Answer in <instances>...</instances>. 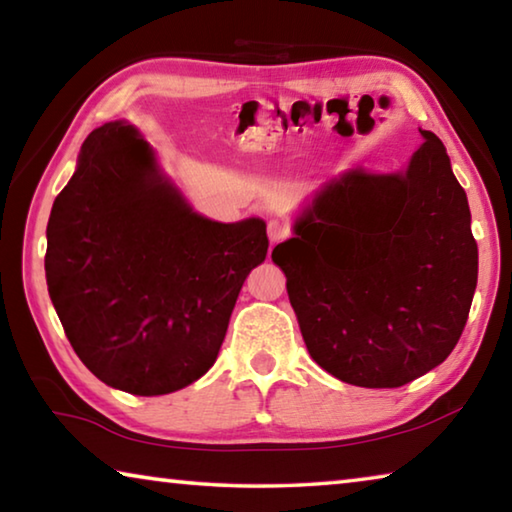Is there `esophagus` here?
Segmentation results:
<instances>
[{"label": "esophagus", "mask_w": 512, "mask_h": 512, "mask_svg": "<svg viewBox=\"0 0 512 512\" xmlns=\"http://www.w3.org/2000/svg\"><path fill=\"white\" fill-rule=\"evenodd\" d=\"M287 235H289V225H284L282 221H277V219L268 223V239H271L273 244L282 241Z\"/></svg>", "instance_id": "esophagus-1"}]
</instances>
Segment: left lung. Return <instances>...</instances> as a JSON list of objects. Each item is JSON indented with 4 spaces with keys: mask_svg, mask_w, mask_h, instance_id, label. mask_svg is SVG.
<instances>
[{
    "mask_svg": "<svg viewBox=\"0 0 512 512\" xmlns=\"http://www.w3.org/2000/svg\"><path fill=\"white\" fill-rule=\"evenodd\" d=\"M420 133L406 171L343 173L273 248L311 359L345 384L422 377L452 354L470 314V205L443 142Z\"/></svg>",
    "mask_w": 512,
    "mask_h": 512,
    "instance_id": "left-lung-1",
    "label": "left lung"
}]
</instances>
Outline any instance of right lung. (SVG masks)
<instances>
[{
    "label": "right lung",
    "instance_id": "add662e5",
    "mask_svg": "<svg viewBox=\"0 0 512 512\" xmlns=\"http://www.w3.org/2000/svg\"><path fill=\"white\" fill-rule=\"evenodd\" d=\"M262 219L196 214L126 121L94 128L47 223V287L69 343L103 384L167 395L219 357Z\"/></svg>",
    "mask_w": 512,
    "mask_h": 512
}]
</instances>
